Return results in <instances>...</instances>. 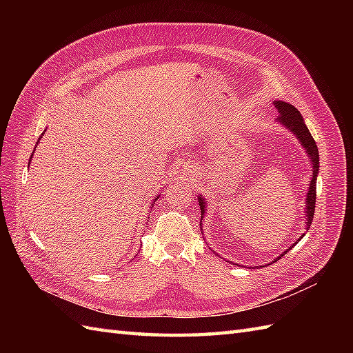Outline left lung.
I'll list each match as a JSON object with an SVG mask.
<instances>
[{
    "label": "left lung",
    "instance_id": "left-lung-1",
    "mask_svg": "<svg viewBox=\"0 0 353 353\" xmlns=\"http://www.w3.org/2000/svg\"><path fill=\"white\" fill-rule=\"evenodd\" d=\"M274 105L275 109L279 110V117H276L275 122H279L281 126H284L285 130L290 131L293 135H296V138L299 140V143H301V145L303 147V150L306 152V156L307 159L311 160V166H312V176H311V181H309V185H307V193H306V199H305V230L307 231L309 227H311L312 223V219H314V212H315V199H316V176L319 174V154H318V147L315 144V140L312 138L311 132H309L307 126L303 121V117L301 114V112H299L294 105H292L290 103H285V101H280L276 100L274 101ZM197 200H199V205H200V210H201V219H200V228L203 230V218H205V212H206V206L208 203L205 200V197H203L201 194L197 196ZM305 237V234H302V236H299V239L290 245V248H287L279 258H275L272 262H276L280 258H283V256L288 252L292 250L294 245L301 241L302 239ZM215 252V250H213ZM215 254H218L215 252ZM227 262H231V261H227ZM270 262V263H272ZM232 263V262H231ZM268 263V265H270ZM234 265H239V263H234ZM239 266H243V265H239ZM245 268L250 270L249 265H245Z\"/></svg>",
    "mask_w": 353,
    "mask_h": 353
}]
</instances>
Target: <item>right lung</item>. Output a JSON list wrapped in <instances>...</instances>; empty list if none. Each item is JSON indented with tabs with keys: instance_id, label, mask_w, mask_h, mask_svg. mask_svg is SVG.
Returning <instances> with one entry per match:
<instances>
[{
	"instance_id": "right-lung-1",
	"label": "right lung",
	"mask_w": 353,
	"mask_h": 353,
	"mask_svg": "<svg viewBox=\"0 0 353 353\" xmlns=\"http://www.w3.org/2000/svg\"><path fill=\"white\" fill-rule=\"evenodd\" d=\"M42 135H44V134H41V137H39V140H41V138H42ZM39 140H38V143H39ZM38 143H37V145H38ZM37 145H35V148H34V152L37 150ZM32 156H34V153H32V154H30V159H32ZM30 159H29V165H30ZM157 199H159V196H156V197H154V200L152 201V203H153V205H154V201H156Z\"/></svg>"
}]
</instances>
